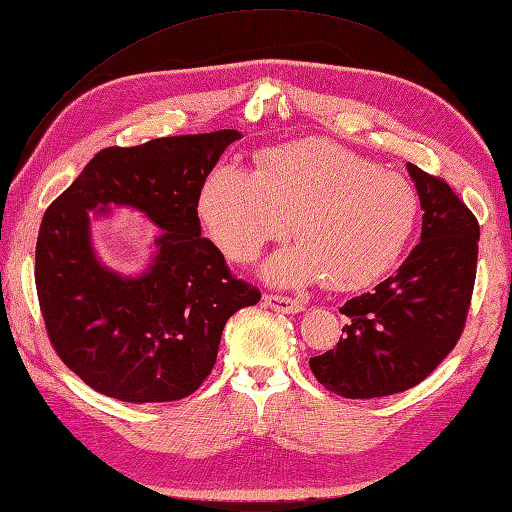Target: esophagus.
Returning a JSON list of instances; mask_svg holds the SVG:
<instances>
[{
    "mask_svg": "<svg viewBox=\"0 0 512 512\" xmlns=\"http://www.w3.org/2000/svg\"><path fill=\"white\" fill-rule=\"evenodd\" d=\"M265 304L273 310H278V313L284 315H293L299 313V310H304V304L299 302V299L293 297H286V295H276V293H265Z\"/></svg>",
    "mask_w": 512,
    "mask_h": 512,
    "instance_id": "obj_1",
    "label": "esophagus"
}]
</instances>
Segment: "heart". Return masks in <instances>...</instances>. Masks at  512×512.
<instances>
[{
  "label": "heart",
  "mask_w": 512,
  "mask_h": 512,
  "mask_svg": "<svg viewBox=\"0 0 512 512\" xmlns=\"http://www.w3.org/2000/svg\"><path fill=\"white\" fill-rule=\"evenodd\" d=\"M206 232L234 263H249L293 232L297 245L265 265L273 284L330 278L360 289L389 273L413 239L421 215L417 186L332 141L271 147L256 171L219 162L197 197Z\"/></svg>",
  "instance_id": "obj_1"
}]
</instances>
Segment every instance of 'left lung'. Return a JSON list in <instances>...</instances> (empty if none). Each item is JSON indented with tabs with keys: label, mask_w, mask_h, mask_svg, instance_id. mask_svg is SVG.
Instances as JSON below:
<instances>
[{
	"label": "left lung",
	"mask_w": 512,
	"mask_h": 512,
	"mask_svg": "<svg viewBox=\"0 0 512 512\" xmlns=\"http://www.w3.org/2000/svg\"><path fill=\"white\" fill-rule=\"evenodd\" d=\"M423 210L421 241L395 276L339 310L334 350L310 358L328 391L371 400L413 389L441 365L465 330L478 265L480 226L443 178L408 162Z\"/></svg>",
	"instance_id": "8db88e82"
}]
</instances>
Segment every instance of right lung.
I'll return each instance as SVG.
<instances>
[{
	"instance_id": "1",
	"label": "right lung",
	"mask_w": 512,
	"mask_h": 512,
	"mask_svg": "<svg viewBox=\"0 0 512 512\" xmlns=\"http://www.w3.org/2000/svg\"><path fill=\"white\" fill-rule=\"evenodd\" d=\"M236 130L154 139L97 152L45 210L36 295L56 354L97 393L132 404L176 402L213 371L226 321L260 299L202 236L197 197ZM141 209L163 230L139 279L98 263L90 210Z\"/></svg>"
}]
</instances>
